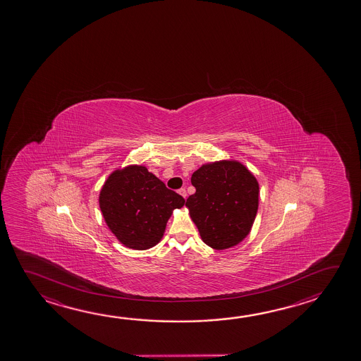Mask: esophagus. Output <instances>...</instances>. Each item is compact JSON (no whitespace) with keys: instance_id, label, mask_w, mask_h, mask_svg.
I'll return each instance as SVG.
<instances>
[{"instance_id":"obj_1","label":"esophagus","mask_w":361,"mask_h":361,"mask_svg":"<svg viewBox=\"0 0 361 361\" xmlns=\"http://www.w3.org/2000/svg\"><path fill=\"white\" fill-rule=\"evenodd\" d=\"M178 194L183 196V199H186V196H188V192H186V190L183 189H183L178 190Z\"/></svg>"}]
</instances>
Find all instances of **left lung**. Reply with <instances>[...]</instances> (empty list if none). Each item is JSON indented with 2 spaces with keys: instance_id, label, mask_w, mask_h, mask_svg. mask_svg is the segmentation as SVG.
Wrapping results in <instances>:
<instances>
[{
  "instance_id": "8db88e82",
  "label": "left lung",
  "mask_w": 361,
  "mask_h": 361,
  "mask_svg": "<svg viewBox=\"0 0 361 361\" xmlns=\"http://www.w3.org/2000/svg\"><path fill=\"white\" fill-rule=\"evenodd\" d=\"M195 194L186 208L204 243L214 250L237 246L251 232L259 209L257 178L235 159L199 167L191 176Z\"/></svg>"
}]
</instances>
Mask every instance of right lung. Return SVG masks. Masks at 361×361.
<instances>
[{"label": "right lung", "mask_w": 361, "mask_h": 361, "mask_svg": "<svg viewBox=\"0 0 361 361\" xmlns=\"http://www.w3.org/2000/svg\"><path fill=\"white\" fill-rule=\"evenodd\" d=\"M185 200L148 171L129 165L109 175L99 195L104 221L121 245L148 250L162 240L166 224Z\"/></svg>", "instance_id": "add662e5"}]
</instances>
